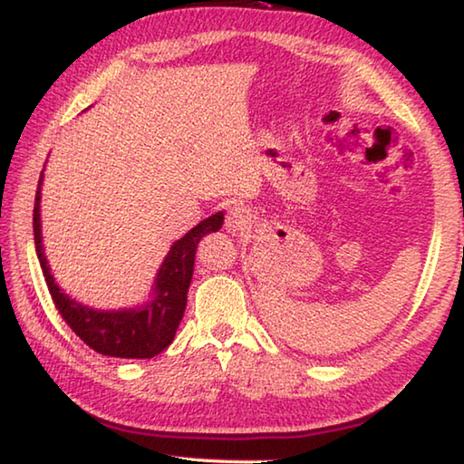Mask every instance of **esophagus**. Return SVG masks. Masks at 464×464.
Instances as JSON below:
<instances>
[{
    "instance_id": "1",
    "label": "esophagus",
    "mask_w": 464,
    "mask_h": 464,
    "mask_svg": "<svg viewBox=\"0 0 464 464\" xmlns=\"http://www.w3.org/2000/svg\"><path fill=\"white\" fill-rule=\"evenodd\" d=\"M225 227L233 235H243L251 229V213L249 208L241 207V204H235L225 215Z\"/></svg>"
}]
</instances>
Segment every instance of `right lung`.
I'll return each mask as SVG.
<instances>
[{"mask_svg":"<svg viewBox=\"0 0 464 464\" xmlns=\"http://www.w3.org/2000/svg\"><path fill=\"white\" fill-rule=\"evenodd\" d=\"M41 179L34 198V246L41 260L46 286H49L54 307L65 324L88 343L93 352L110 358H153L174 342L176 329L184 317L188 286L194 272L196 246L207 233L218 231L223 225V213L204 218L188 231L182 239L171 246L169 254L157 272L155 296L143 309L130 311H93L75 303L54 285L43 251L41 239Z\"/></svg>","mask_w":464,"mask_h":464,"instance_id":"right-lung-1","label":"right lung"}]
</instances>
